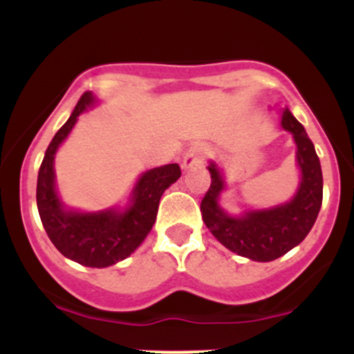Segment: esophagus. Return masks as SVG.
I'll list each match as a JSON object with an SVG mask.
<instances>
[{"mask_svg":"<svg viewBox=\"0 0 354 354\" xmlns=\"http://www.w3.org/2000/svg\"><path fill=\"white\" fill-rule=\"evenodd\" d=\"M205 156H207V152L203 151L202 147H192L190 151L185 154L181 167H183L185 171H190V169H194V167H200L203 164V160H205Z\"/></svg>","mask_w":354,"mask_h":354,"instance_id":"esophagus-1","label":"esophagus"}]
</instances>
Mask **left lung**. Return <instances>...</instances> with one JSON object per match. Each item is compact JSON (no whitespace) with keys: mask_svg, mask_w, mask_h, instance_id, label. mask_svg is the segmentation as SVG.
I'll list each match as a JSON object with an SVG mask.
<instances>
[{"mask_svg":"<svg viewBox=\"0 0 354 354\" xmlns=\"http://www.w3.org/2000/svg\"><path fill=\"white\" fill-rule=\"evenodd\" d=\"M279 123L295 142L298 188L288 202L266 209H243L230 214L221 205V197L230 190L223 169L210 160L209 192L202 200V217L212 236L227 250L255 262H270L298 246L315 224L322 207L324 180L319 156L303 124L288 106L279 109Z\"/></svg>","mask_w":354,"mask_h":354,"instance_id":"obj_1","label":"left lung"}]
</instances>
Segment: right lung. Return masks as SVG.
Returning <instances> with one entry per match:
<instances>
[{"instance_id":"1","label":"right lung","mask_w":354,"mask_h":354,"mask_svg":"<svg viewBox=\"0 0 354 354\" xmlns=\"http://www.w3.org/2000/svg\"><path fill=\"white\" fill-rule=\"evenodd\" d=\"M99 97L85 92L71 111L66 123L53 137L37 176V209L49 240L62 255L85 267L104 269L121 262L138 248L156 223L159 200L178 181V164L154 167L138 174L123 205L101 210H80L68 207L56 188V152L77 124L78 116L95 108Z\"/></svg>"}]
</instances>
